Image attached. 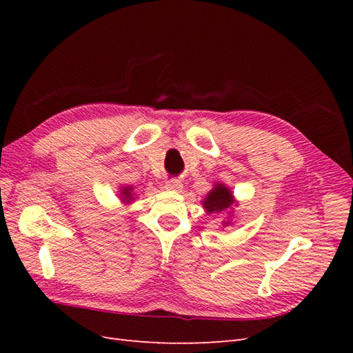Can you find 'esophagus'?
Wrapping results in <instances>:
<instances>
[{
  "label": "esophagus",
  "mask_w": 353,
  "mask_h": 353,
  "mask_svg": "<svg viewBox=\"0 0 353 353\" xmlns=\"http://www.w3.org/2000/svg\"><path fill=\"white\" fill-rule=\"evenodd\" d=\"M165 188L166 190H172V191H179V190H183V183H181L179 179H169L168 183L165 184Z\"/></svg>",
  "instance_id": "esophagus-1"
}]
</instances>
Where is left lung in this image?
Masks as SVG:
<instances>
[{
	"label": "left lung",
	"instance_id": "obj_1",
	"mask_svg": "<svg viewBox=\"0 0 353 353\" xmlns=\"http://www.w3.org/2000/svg\"><path fill=\"white\" fill-rule=\"evenodd\" d=\"M203 205H205V209L209 213H218V212L227 210L232 205L231 191L227 187L219 184L210 191L208 199H205V201H203Z\"/></svg>",
	"mask_w": 353,
	"mask_h": 353
}]
</instances>
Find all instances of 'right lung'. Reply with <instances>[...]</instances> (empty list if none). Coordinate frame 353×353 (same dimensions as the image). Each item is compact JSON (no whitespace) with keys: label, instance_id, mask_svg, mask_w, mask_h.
Returning a JSON list of instances; mask_svg holds the SVG:
<instances>
[{"label":"right lung","instance_id":"add662e5","mask_svg":"<svg viewBox=\"0 0 353 353\" xmlns=\"http://www.w3.org/2000/svg\"><path fill=\"white\" fill-rule=\"evenodd\" d=\"M131 190H132L131 187H126V188L122 190V196L125 197L123 200H131V196H132V194H131Z\"/></svg>","mask_w":353,"mask_h":353}]
</instances>
